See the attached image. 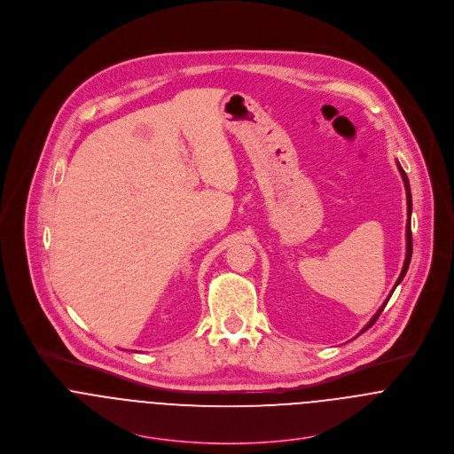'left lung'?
<instances>
[{"label":"left lung","instance_id":"obj_1","mask_svg":"<svg viewBox=\"0 0 454 454\" xmlns=\"http://www.w3.org/2000/svg\"><path fill=\"white\" fill-rule=\"evenodd\" d=\"M396 168H398V171H400V175H402V180H403V187H405V195H407V216H409V220H407V225H405V238H407V252H405V262H403V267H402V272H400V276H398V279H396V283H395V286H393V290L396 288V285L403 279V276H405V272H407V269H409V263H411V257H412V236H411V213H412V197H411V187H409V180H407V175H405V171L402 169V166L396 162ZM393 290H391V294H393ZM388 299L383 302V306L378 309V313L372 317V320L369 322V324L364 326V330L362 332H365L367 328H371L372 325L376 324V320L380 318V315L383 313V309H385V306L388 304ZM360 332V333H362Z\"/></svg>","mask_w":454,"mask_h":454}]
</instances>
